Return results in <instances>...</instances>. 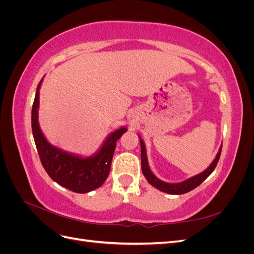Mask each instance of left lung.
Segmentation results:
<instances>
[{"instance_id":"8db88e82","label":"left lung","mask_w":254,"mask_h":254,"mask_svg":"<svg viewBox=\"0 0 254 254\" xmlns=\"http://www.w3.org/2000/svg\"><path fill=\"white\" fill-rule=\"evenodd\" d=\"M139 139H140V144H141L142 172H143V175L146 178V180H147L148 183L153 188H156L157 190H159L161 191H164V193L172 194V195H181V194L189 193L190 190H194L195 188H197L199 186V184H201L207 178V177H209L213 173L215 167H216L219 157H220L221 147H222V146H220V148L217 152L216 157H215V159L213 160V162L202 173L198 174L194 177H190V178L184 180V181H181V182L170 183V182H165V181H162L161 179H159L158 177L151 172L149 164H148L147 153H146V147H145L144 141L142 140V137L140 135H139Z\"/></svg>"}]
</instances>
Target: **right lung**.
I'll use <instances>...</instances> for the list:
<instances>
[{
	"mask_svg": "<svg viewBox=\"0 0 254 254\" xmlns=\"http://www.w3.org/2000/svg\"><path fill=\"white\" fill-rule=\"evenodd\" d=\"M43 78L36 90L32 109V129L41 163L51 178L67 190L84 194L103 186L110 173V166L117 141L127 127L122 126L110 132L101 147L91 156H81L61 149L51 144L44 136L39 125L40 88Z\"/></svg>",
	"mask_w": 254,
	"mask_h": 254,
	"instance_id": "1",
	"label": "right lung"
}]
</instances>
